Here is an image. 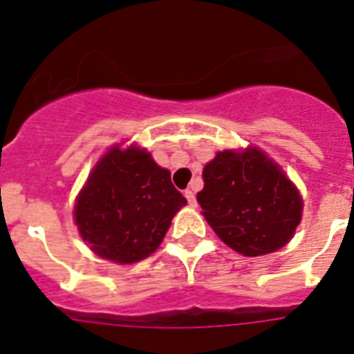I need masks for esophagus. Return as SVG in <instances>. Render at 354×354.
<instances>
[{
	"label": "esophagus",
	"mask_w": 354,
	"mask_h": 354,
	"mask_svg": "<svg viewBox=\"0 0 354 354\" xmlns=\"http://www.w3.org/2000/svg\"><path fill=\"white\" fill-rule=\"evenodd\" d=\"M184 196H186V200H187V204H189V205H195V204H196L195 193H193V192H192V189H186V192H184Z\"/></svg>",
	"instance_id": "34e87169"
}]
</instances>
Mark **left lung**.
Here are the masks:
<instances>
[{"instance_id":"8db88e82","label":"left lung","mask_w":354,"mask_h":354,"mask_svg":"<svg viewBox=\"0 0 354 354\" xmlns=\"http://www.w3.org/2000/svg\"><path fill=\"white\" fill-rule=\"evenodd\" d=\"M196 195L216 236L237 253L259 257L292 239L303 198L277 162L257 147L223 150L205 165Z\"/></svg>"}]
</instances>
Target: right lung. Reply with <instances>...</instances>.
I'll return each instance as SVG.
<instances>
[{
    "mask_svg": "<svg viewBox=\"0 0 354 354\" xmlns=\"http://www.w3.org/2000/svg\"><path fill=\"white\" fill-rule=\"evenodd\" d=\"M187 202L145 149L118 145L93 167L74 205L80 236L95 255L117 264L149 257Z\"/></svg>",
    "mask_w": 354,
    "mask_h": 354,
    "instance_id": "right-lung-1",
    "label": "right lung"
}]
</instances>
